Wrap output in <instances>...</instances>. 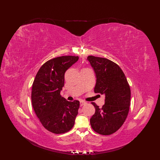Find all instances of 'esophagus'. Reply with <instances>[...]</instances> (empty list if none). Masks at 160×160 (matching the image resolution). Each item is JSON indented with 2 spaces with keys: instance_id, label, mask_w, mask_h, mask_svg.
<instances>
[{
  "instance_id": "obj_1",
  "label": "esophagus",
  "mask_w": 160,
  "mask_h": 160,
  "mask_svg": "<svg viewBox=\"0 0 160 160\" xmlns=\"http://www.w3.org/2000/svg\"><path fill=\"white\" fill-rule=\"evenodd\" d=\"M87 103L86 102H84V101H81L80 102V106H83V105H85V104H86Z\"/></svg>"
}]
</instances>
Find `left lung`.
Returning a JSON list of instances; mask_svg holds the SVG:
<instances>
[{"mask_svg": "<svg viewBox=\"0 0 160 160\" xmlns=\"http://www.w3.org/2000/svg\"><path fill=\"white\" fill-rule=\"evenodd\" d=\"M96 74L95 93L105 95V104L99 108L92 102L95 113L90 119L93 130L104 136L111 135L118 130L128 116L131 91L125 75L120 67L104 58L89 56Z\"/></svg>", "mask_w": 160, "mask_h": 160, "instance_id": "obj_1", "label": "left lung"}]
</instances>
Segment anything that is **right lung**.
<instances>
[{
    "label": "right lung",
    "mask_w": 160,
    "mask_h": 160,
    "mask_svg": "<svg viewBox=\"0 0 160 160\" xmlns=\"http://www.w3.org/2000/svg\"><path fill=\"white\" fill-rule=\"evenodd\" d=\"M78 56H63L45 62L38 71L32 88V104L43 127L60 134L74 124L80 106L78 100L69 102L62 97L65 72L78 60Z\"/></svg>",
    "instance_id": "1"
}]
</instances>
